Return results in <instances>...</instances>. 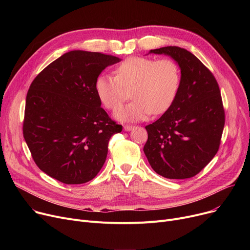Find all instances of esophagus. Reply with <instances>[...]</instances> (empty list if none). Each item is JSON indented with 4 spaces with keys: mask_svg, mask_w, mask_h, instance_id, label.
<instances>
[{
    "mask_svg": "<svg viewBox=\"0 0 250 250\" xmlns=\"http://www.w3.org/2000/svg\"><path fill=\"white\" fill-rule=\"evenodd\" d=\"M134 127H135L134 125H125L124 126L125 130H126V132H129V130H132Z\"/></svg>",
    "mask_w": 250,
    "mask_h": 250,
    "instance_id": "1",
    "label": "esophagus"
}]
</instances>
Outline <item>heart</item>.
I'll use <instances>...</instances> for the list:
<instances>
[{
	"label": "heart",
	"mask_w": 250,
	"mask_h": 250,
	"mask_svg": "<svg viewBox=\"0 0 250 250\" xmlns=\"http://www.w3.org/2000/svg\"><path fill=\"white\" fill-rule=\"evenodd\" d=\"M181 75L171 59L155 60L132 57L116 67L115 76L102 74L95 81L97 96L105 107L115 109L129 97L134 100L118 108L115 116L121 121H143L150 114L166 112L176 99Z\"/></svg>",
	"instance_id": "1"
}]
</instances>
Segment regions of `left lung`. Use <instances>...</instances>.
<instances>
[{
    "label": "left lung",
    "instance_id": "obj_1",
    "mask_svg": "<svg viewBox=\"0 0 250 250\" xmlns=\"http://www.w3.org/2000/svg\"><path fill=\"white\" fill-rule=\"evenodd\" d=\"M179 64L181 80L173 104L146 125L144 153L156 173L169 179L200 173L217 154L225 125V110L216 78L190 51L178 46L151 49Z\"/></svg>",
    "mask_w": 250,
    "mask_h": 250
}]
</instances>
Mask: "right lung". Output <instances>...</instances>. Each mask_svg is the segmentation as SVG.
Wrapping results in <instances>:
<instances>
[{
  "mask_svg": "<svg viewBox=\"0 0 250 250\" xmlns=\"http://www.w3.org/2000/svg\"><path fill=\"white\" fill-rule=\"evenodd\" d=\"M121 60L101 52L72 50L49 63L26 96L23 137L38 168L65 185L93 179L121 133L100 105L95 81Z\"/></svg>",
  "mask_w": 250,
  "mask_h": 250,
  "instance_id": "obj_1",
  "label": "right lung"
}]
</instances>
